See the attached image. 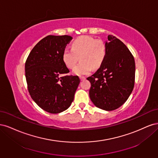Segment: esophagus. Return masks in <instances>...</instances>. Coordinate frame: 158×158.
<instances>
[{
    "instance_id": "1",
    "label": "esophagus",
    "mask_w": 158,
    "mask_h": 158,
    "mask_svg": "<svg viewBox=\"0 0 158 158\" xmlns=\"http://www.w3.org/2000/svg\"><path fill=\"white\" fill-rule=\"evenodd\" d=\"M80 79L81 80H84L85 79V77H84V76H80Z\"/></svg>"
}]
</instances>
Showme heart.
<instances>
[{"label":"heart","instance_id":"1","mask_svg":"<svg viewBox=\"0 0 158 158\" xmlns=\"http://www.w3.org/2000/svg\"><path fill=\"white\" fill-rule=\"evenodd\" d=\"M107 45L102 40H96L89 35L78 37L72 44V49L65 48L63 52V60L73 73L78 76L89 74L91 70L100 67L106 59Z\"/></svg>","mask_w":158,"mask_h":158}]
</instances>
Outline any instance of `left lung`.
<instances>
[{"instance_id": "1", "label": "left lung", "mask_w": 158, "mask_h": 158, "mask_svg": "<svg viewBox=\"0 0 158 158\" xmlns=\"http://www.w3.org/2000/svg\"><path fill=\"white\" fill-rule=\"evenodd\" d=\"M107 55L99 69L87 78L91 83L90 99L97 107L113 111L126 102L135 80V59L127 47L109 35Z\"/></svg>"}]
</instances>
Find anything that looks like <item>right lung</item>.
<instances>
[{"label":"right lung","instance_id":"right-lung-1","mask_svg":"<svg viewBox=\"0 0 158 158\" xmlns=\"http://www.w3.org/2000/svg\"><path fill=\"white\" fill-rule=\"evenodd\" d=\"M73 37L48 35L31 51L25 64L27 88L38 106L50 113L67 109L80 84L78 76L69 73L63 60V52Z\"/></svg>","mask_w":158,"mask_h":158}]
</instances>
